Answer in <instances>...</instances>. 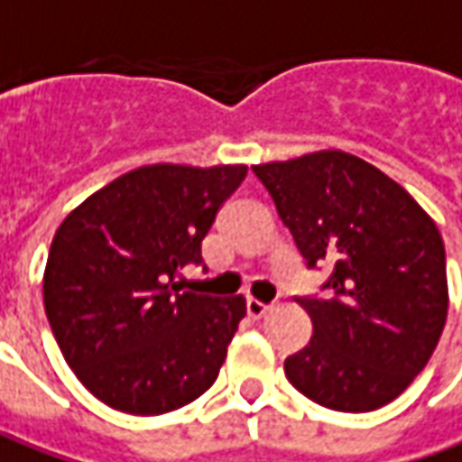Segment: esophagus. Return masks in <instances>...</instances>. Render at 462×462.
<instances>
[{
    "label": "esophagus",
    "instance_id": "obj_1",
    "mask_svg": "<svg viewBox=\"0 0 462 462\" xmlns=\"http://www.w3.org/2000/svg\"><path fill=\"white\" fill-rule=\"evenodd\" d=\"M247 317H253V319H261L263 314L268 311V304H263L258 299H247Z\"/></svg>",
    "mask_w": 462,
    "mask_h": 462
}]
</instances>
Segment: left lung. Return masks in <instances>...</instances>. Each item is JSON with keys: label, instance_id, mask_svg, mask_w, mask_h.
<instances>
[{"label": "left lung", "instance_id": "1", "mask_svg": "<svg viewBox=\"0 0 462 462\" xmlns=\"http://www.w3.org/2000/svg\"><path fill=\"white\" fill-rule=\"evenodd\" d=\"M325 296L296 299L311 340L283 363L296 391L335 411H374L421 374L448 319L445 245L409 191L358 155L319 151L253 166Z\"/></svg>", "mask_w": 462, "mask_h": 462}]
</instances>
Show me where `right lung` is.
I'll list each match as a JSON object with an SVG mask.
<instances>
[{"mask_svg":"<svg viewBox=\"0 0 462 462\" xmlns=\"http://www.w3.org/2000/svg\"><path fill=\"white\" fill-rule=\"evenodd\" d=\"M247 166L155 163L106 183L60 222L42 301L76 378L106 406L152 417L217 381L245 299L181 291Z\"/></svg>","mask_w":462,"mask_h":462,"instance_id":"1","label":"right lung"}]
</instances>
